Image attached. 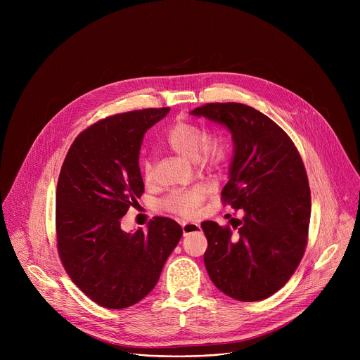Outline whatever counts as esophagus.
Segmentation results:
<instances>
[{"label": "esophagus", "instance_id": "34e87169", "mask_svg": "<svg viewBox=\"0 0 360 360\" xmlns=\"http://www.w3.org/2000/svg\"><path fill=\"white\" fill-rule=\"evenodd\" d=\"M200 231V225L199 224H195V222H182V232H184V236L189 235V233H193V232H198Z\"/></svg>", "mask_w": 360, "mask_h": 360}]
</instances>
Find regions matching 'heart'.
<instances>
[{"instance_id":"obj_1","label":"heart","mask_w":360,"mask_h":360,"mask_svg":"<svg viewBox=\"0 0 360 360\" xmlns=\"http://www.w3.org/2000/svg\"><path fill=\"white\" fill-rule=\"evenodd\" d=\"M165 142L172 150L186 160L195 161L203 167H217L225 158V148L219 139H208L207 132L191 122L175 124L165 135ZM145 181L152 179V164L142 161ZM208 196V188L196 185L188 189L174 191L164 200L162 207L182 218H192L198 214L200 203Z\"/></svg>"}]
</instances>
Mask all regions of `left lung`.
Masks as SVG:
<instances>
[{
	"label": "left lung",
	"mask_w": 360,
	"mask_h": 360,
	"mask_svg": "<svg viewBox=\"0 0 360 360\" xmlns=\"http://www.w3.org/2000/svg\"><path fill=\"white\" fill-rule=\"evenodd\" d=\"M189 114L231 132L233 157L222 200L243 214L235 235L214 221L200 224L208 239L205 268L225 295L266 299L289 281L304 253L311 189L302 158L286 132L252 107L217 102Z\"/></svg>",
	"instance_id": "obj_1"
}]
</instances>
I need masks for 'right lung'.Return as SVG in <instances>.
Here are the masks:
<instances>
[{
	"instance_id": "add662e5",
	"label": "right lung",
	"mask_w": 360,
	"mask_h": 360,
	"mask_svg": "<svg viewBox=\"0 0 360 360\" xmlns=\"http://www.w3.org/2000/svg\"><path fill=\"white\" fill-rule=\"evenodd\" d=\"M169 108L102 120L71 145L57 185V242L72 282L95 303L124 309L155 288L182 236L171 218L155 217L146 232H125L121 218L143 193L139 150L143 134Z\"/></svg>"
}]
</instances>
